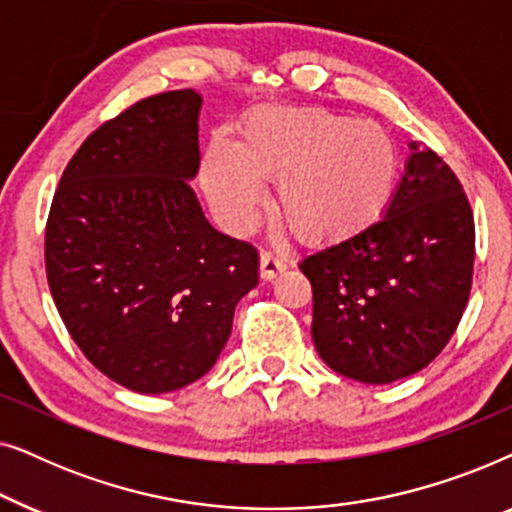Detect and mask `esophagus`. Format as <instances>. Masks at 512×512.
<instances>
[{
  "mask_svg": "<svg viewBox=\"0 0 512 512\" xmlns=\"http://www.w3.org/2000/svg\"><path fill=\"white\" fill-rule=\"evenodd\" d=\"M286 270V263L272 251H263L261 254V277L263 279H275L279 272Z\"/></svg>",
  "mask_w": 512,
  "mask_h": 512,
  "instance_id": "esophagus-1",
  "label": "esophagus"
}]
</instances>
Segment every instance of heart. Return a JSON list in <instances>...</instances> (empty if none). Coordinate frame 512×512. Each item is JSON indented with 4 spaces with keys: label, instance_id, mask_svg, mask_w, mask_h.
<instances>
[{
    "label": "heart",
    "instance_id": "obj_1",
    "mask_svg": "<svg viewBox=\"0 0 512 512\" xmlns=\"http://www.w3.org/2000/svg\"><path fill=\"white\" fill-rule=\"evenodd\" d=\"M223 219L247 228L279 181L277 209L300 240L328 244L359 233L394 198L398 153L380 125L324 109L265 107L242 123L240 142L214 139L202 165Z\"/></svg>",
    "mask_w": 512,
    "mask_h": 512
}]
</instances>
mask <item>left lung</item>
<instances>
[{
  "mask_svg": "<svg viewBox=\"0 0 512 512\" xmlns=\"http://www.w3.org/2000/svg\"><path fill=\"white\" fill-rule=\"evenodd\" d=\"M475 223L438 153L410 142L387 214L300 261L312 340L335 373L389 384L429 366L457 331L473 284Z\"/></svg>",
  "mask_w": 512,
  "mask_h": 512,
  "instance_id": "1",
  "label": "left lung"
}]
</instances>
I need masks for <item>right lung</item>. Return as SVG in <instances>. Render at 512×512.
I'll return each mask as SVG.
<instances>
[{
	"label": "right lung",
	"instance_id": "1",
	"mask_svg": "<svg viewBox=\"0 0 512 512\" xmlns=\"http://www.w3.org/2000/svg\"><path fill=\"white\" fill-rule=\"evenodd\" d=\"M200 107L195 90H170L102 123L67 163L46 221V277L69 335L137 394L200 380L258 284L256 249L209 226L188 184Z\"/></svg>",
	"mask_w": 512,
	"mask_h": 512
}]
</instances>
